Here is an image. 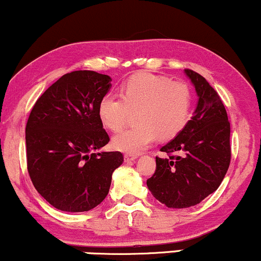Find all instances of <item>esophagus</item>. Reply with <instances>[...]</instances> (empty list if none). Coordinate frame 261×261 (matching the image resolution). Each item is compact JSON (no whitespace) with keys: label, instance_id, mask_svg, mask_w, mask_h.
I'll return each instance as SVG.
<instances>
[{"label":"esophagus","instance_id":"esophagus-1","mask_svg":"<svg viewBox=\"0 0 261 261\" xmlns=\"http://www.w3.org/2000/svg\"><path fill=\"white\" fill-rule=\"evenodd\" d=\"M137 159V155H132V153H125L124 155V161L129 162V161H134Z\"/></svg>","mask_w":261,"mask_h":261}]
</instances>
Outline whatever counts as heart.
I'll return each mask as SVG.
<instances>
[{"mask_svg":"<svg viewBox=\"0 0 261 261\" xmlns=\"http://www.w3.org/2000/svg\"><path fill=\"white\" fill-rule=\"evenodd\" d=\"M192 95L184 82L152 73H136L122 87V96L108 93L98 114L108 129L118 132L137 112L136 127L116 134L112 146L127 153H139L155 141L170 139L184 129L191 115Z\"/></svg>","mask_w":261,"mask_h":261,"instance_id":"heart-1","label":"heart"}]
</instances>
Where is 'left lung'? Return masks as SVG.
<instances>
[{
  "label": "left lung",
  "mask_w": 261,
  "mask_h": 261,
  "mask_svg": "<svg viewBox=\"0 0 261 261\" xmlns=\"http://www.w3.org/2000/svg\"><path fill=\"white\" fill-rule=\"evenodd\" d=\"M198 95L184 129L161 149L156 170L147 179L153 197L168 208L198 204L219 188L231 161L230 122L219 94L199 73L185 69Z\"/></svg>",
  "instance_id": "obj_1"
}]
</instances>
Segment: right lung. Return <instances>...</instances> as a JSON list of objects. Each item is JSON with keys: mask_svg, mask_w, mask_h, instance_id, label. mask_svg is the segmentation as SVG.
I'll list each match as a JSON object with an SVG mask.
<instances>
[{"mask_svg": "<svg viewBox=\"0 0 261 261\" xmlns=\"http://www.w3.org/2000/svg\"><path fill=\"white\" fill-rule=\"evenodd\" d=\"M110 81L89 70L65 73L37 99L28 118L29 174L38 194L60 211L77 213L100 204L123 162L120 151L95 152L110 141L98 114Z\"/></svg>", "mask_w": 261, "mask_h": 261, "instance_id": "right-lung-1", "label": "right lung"}]
</instances>
